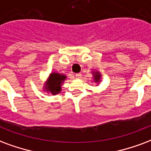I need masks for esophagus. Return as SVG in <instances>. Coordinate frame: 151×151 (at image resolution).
I'll return each instance as SVG.
<instances>
[{
	"label": "esophagus",
	"mask_w": 151,
	"mask_h": 151,
	"mask_svg": "<svg viewBox=\"0 0 151 151\" xmlns=\"http://www.w3.org/2000/svg\"><path fill=\"white\" fill-rule=\"evenodd\" d=\"M75 78H81V73H76L75 74Z\"/></svg>",
	"instance_id": "34e87169"
}]
</instances>
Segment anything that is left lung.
I'll return each mask as SVG.
<instances>
[{
	"label": "left lung",
	"instance_id": "1",
	"mask_svg": "<svg viewBox=\"0 0 151 151\" xmlns=\"http://www.w3.org/2000/svg\"><path fill=\"white\" fill-rule=\"evenodd\" d=\"M93 80L95 82H100V80H101V74L99 72H93Z\"/></svg>",
	"mask_w": 151,
	"mask_h": 151
}]
</instances>
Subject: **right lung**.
<instances>
[{"mask_svg":"<svg viewBox=\"0 0 151 151\" xmlns=\"http://www.w3.org/2000/svg\"><path fill=\"white\" fill-rule=\"evenodd\" d=\"M66 78V76L59 73H51L47 82L45 83V90L55 95L61 92V85Z\"/></svg>","mask_w":151,"mask_h":151,"instance_id":"obj_1","label":"right lung"}]
</instances>
